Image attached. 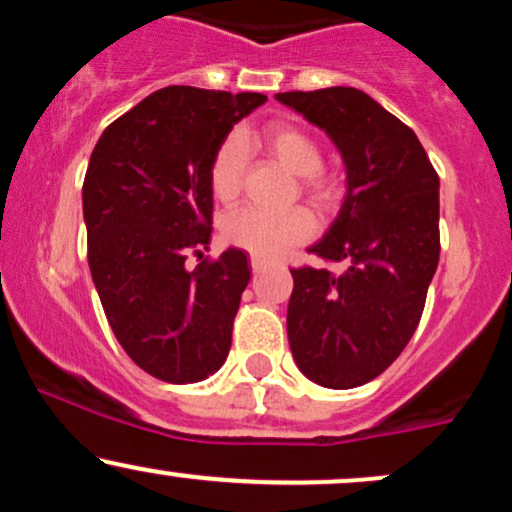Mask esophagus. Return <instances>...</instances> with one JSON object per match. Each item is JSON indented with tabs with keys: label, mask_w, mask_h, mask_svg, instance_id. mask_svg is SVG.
<instances>
[{
	"label": "esophagus",
	"mask_w": 512,
	"mask_h": 512,
	"mask_svg": "<svg viewBox=\"0 0 512 512\" xmlns=\"http://www.w3.org/2000/svg\"><path fill=\"white\" fill-rule=\"evenodd\" d=\"M250 267H252V272H255V274H260L262 269L267 267V260H262V257L252 255V257H250Z\"/></svg>",
	"instance_id": "34e87169"
}]
</instances>
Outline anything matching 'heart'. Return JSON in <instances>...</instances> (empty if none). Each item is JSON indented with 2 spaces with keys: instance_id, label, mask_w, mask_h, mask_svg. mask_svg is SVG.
<instances>
[{
  "instance_id": "obj_1",
  "label": "heart",
  "mask_w": 512,
  "mask_h": 512,
  "mask_svg": "<svg viewBox=\"0 0 512 512\" xmlns=\"http://www.w3.org/2000/svg\"><path fill=\"white\" fill-rule=\"evenodd\" d=\"M252 134H233L216 149L209 166V185L219 202H233L240 195L245 173L248 144ZM260 142L284 168L303 178V190L320 209L332 207L337 199V185L320 173L322 151L308 132L291 122H274L262 132ZM313 233V219L305 209H291L272 214L257 207H245L228 216L223 223V238L257 257H274L291 245L303 243Z\"/></svg>"
}]
</instances>
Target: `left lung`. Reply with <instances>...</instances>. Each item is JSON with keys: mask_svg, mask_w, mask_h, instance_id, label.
<instances>
[{"mask_svg": "<svg viewBox=\"0 0 512 512\" xmlns=\"http://www.w3.org/2000/svg\"><path fill=\"white\" fill-rule=\"evenodd\" d=\"M325 129L342 154L346 195L308 252L342 272L291 269V354L305 378L332 390L378 378L409 344L440 257V180L416 134L349 86L276 93Z\"/></svg>", "mask_w": 512, "mask_h": 512, "instance_id": "obj_1", "label": "left lung"}]
</instances>
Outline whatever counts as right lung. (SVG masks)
<instances>
[{"mask_svg":"<svg viewBox=\"0 0 512 512\" xmlns=\"http://www.w3.org/2000/svg\"><path fill=\"white\" fill-rule=\"evenodd\" d=\"M262 93L168 86L117 117L84 178L88 267L117 342L139 368L173 385L216 373L250 281L248 255L185 264L211 238L209 166Z\"/></svg>","mask_w":512,"mask_h":512,"instance_id":"right-lung-1","label":"right lung"}]
</instances>
